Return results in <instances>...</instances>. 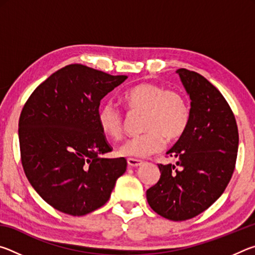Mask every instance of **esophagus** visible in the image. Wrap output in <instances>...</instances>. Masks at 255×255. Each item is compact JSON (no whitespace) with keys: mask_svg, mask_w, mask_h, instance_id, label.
I'll return each instance as SVG.
<instances>
[{"mask_svg":"<svg viewBox=\"0 0 255 255\" xmlns=\"http://www.w3.org/2000/svg\"><path fill=\"white\" fill-rule=\"evenodd\" d=\"M127 163L128 165L130 167H138L140 166L141 164H143V161H140V159H136V158H128L127 159Z\"/></svg>","mask_w":255,"mask_h":255,"instance_id":"34e87169","label":"esophagus"}]
</instances>
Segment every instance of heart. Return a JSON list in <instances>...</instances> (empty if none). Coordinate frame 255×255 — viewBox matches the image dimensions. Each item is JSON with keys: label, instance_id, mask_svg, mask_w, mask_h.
Instances as JSON below:
<instances>
[{"label": "heart", "instance_id": "heart-1", "mask_svg": "<svg viewBox=\"0 0 255 255\" xmlns=\"http://www.w3.org/2000/svg\"><path fill=\"white\" fill-rule=\"evenodd\" d=\"M124 101L131 111H144L141 135L127 138L119 147L123 156L145 158L158 153L165 146V137L176 139L184 133L190 120V107L182 93L165 90L155 83H140L124 93ZM98 123L107 137L123 136L125 118L112 101H107L98 111Z\"/></svg>", "mask_w": 255, "mask_h": 255}]
</instances>
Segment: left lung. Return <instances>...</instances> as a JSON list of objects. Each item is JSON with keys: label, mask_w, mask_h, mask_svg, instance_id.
<instances>
[{"label": "left lung", "mask_w": 255, "mask_h": 255, "mask_svg": "<svg viewBox=\"0 0 255 255\" xmlns=\"http://www.w3.org/2000/svg\"><path fill=\"white\" fill-rule=\"evenodd\" d=\"M176 73L191 99L189 125L166 153L178 158L176 165L158 164L161 178L146 198L155 213L179 222L201 214L225 191L235 169L239 129L216 86L193 71Z\"/></svg>", "instance_id": "left-lung-1"}]
</instances>
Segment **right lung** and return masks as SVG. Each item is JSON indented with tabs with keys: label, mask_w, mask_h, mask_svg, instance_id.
<instances>
[{
	"label": "right lung",
	"mask_w": 255,
	"mask_h": 255,
	"mask_svg": "<svg viewBox=\"0 0 255 255\" xmlns=\"http://www.w3.org/2000/svg\"><path fill=\"white\" fill-rule=\"evenodd\" d=\"M71 64L38 85L19 119V143L25 176L47 204L64 214L83 216L109 200L126 158L111 152L98 123L100 102L126 81Z\"/></svg>",
	"instance_id": "obj_1"
}]
</instances>
